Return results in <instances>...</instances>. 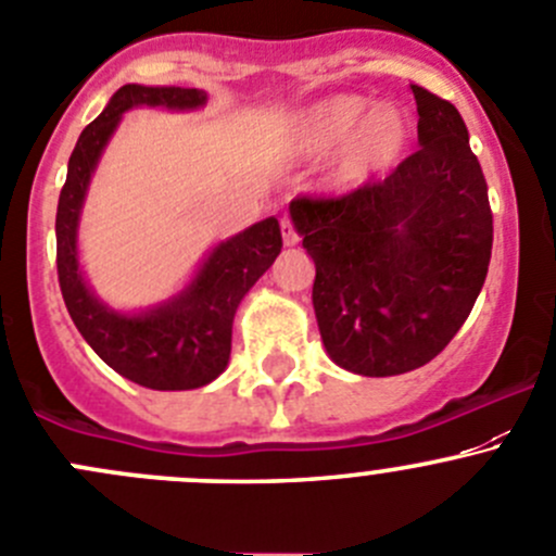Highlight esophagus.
Returning a JSON list of instances; mask_svg holds the SVG:
<instances>
[{
  "instance_id": "esophagus-1",
  "label": "esophagus",
  "mask_w": 556,
  "mask_h": 556,
  "mask_svg": "<svg viewBox=\"0 0 556 556\" xmlns=\"http://www.w3.org/2000/svg\"><path fill=\"white\" fill-rule=\"evenodd\" d=\"M282 241H285V247H295V244H299V233H295V228H293V223H290V217L282 219Z\"/></svg>"
}]
</instances>
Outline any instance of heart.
<instances>
[{"instance_id":"b5f03b06","label":"heart","mask_w":556,"mask_h":556,"mask_svg":"<svg viewBox=\"0 0 556 556\" xmlns=\"http://www.w3.org/2000/svg\"><path fill=\"white\" fill-rule=\"evenodd\" d=\"M295 138L306 154L342 147L337 181L358 187L388 174L413 141V122L396 105H375L361 94H337L306 108L295 122Z\"/></svg>"}]
</instances>
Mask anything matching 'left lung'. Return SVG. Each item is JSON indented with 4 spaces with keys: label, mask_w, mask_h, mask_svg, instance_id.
I'll use <instances>...</instances> for the list:
<instances>
[{
    "label": "left lung",
    "mask_w": 556,
    "mask_h": 556,
    "mask_svg": "<svg viewBox=\"0 0 556 556\" xmlns=\"http://www.w3.org/2000/svg\"><path fill=\"white\" fill-rule=\"evenodd\" d=\"M409 89L418 152L348 195L290 203L315 261L312 304L326 353L366 377L404 375L443 353L492 257L489 190L465 118L424 86Z\"/></svg>",
    "instance_id": "obj_1"
}]
</instances>
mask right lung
Instances as JSON below:
<instances>
[{"instance_id":"1","label":"right lung","mask_w":556,"mask_h":556,"mask_svg":"<svg viewBox=\"0 0 556 556\" xmlns=\"http://www.w3.org/2000/svg\"><path fill=\"white\" fill-rule=\"evenodd\" d=\"M203 89L127 84L80 132L67 163L56 208V271L70 317L89 348L127 380L154 391H190L217 380L230 358V333L241 299L271 268L282 250L277 217L219 241L192 282L154 309L124 315L102 304L78 263V219L102 149L135 105L195 111Z\"/></svg>"}]
</instances>
